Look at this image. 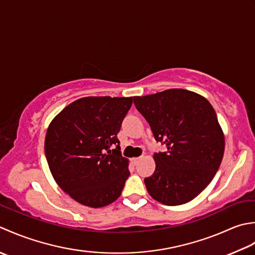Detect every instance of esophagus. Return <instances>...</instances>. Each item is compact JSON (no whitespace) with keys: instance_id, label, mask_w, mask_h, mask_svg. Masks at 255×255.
Returning <instances> with one entry per match:
<instances>
[{"instance_id":"esophagus-1","label":"esophagus","mask_w":255,"mask_h":255,"mask_svg":"<svg viewBox=\"0 0 255 255\" xmlns=\"http://www.w3.org/2000/svg\"><path fill=\"white\" fill-rule=\"evenodd\" d=\"M142 157H134L132 160H133V163L135 164V165H136L138 162H139V159H141Z\"/></svg>"}]
</instances>
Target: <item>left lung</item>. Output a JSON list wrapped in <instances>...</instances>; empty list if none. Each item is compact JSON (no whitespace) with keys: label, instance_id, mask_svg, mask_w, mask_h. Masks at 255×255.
<instances>
[{"label":"left lung","instance_id":"left-lung-1","mask_svg":"<svg viewBox=\"0 0 255 255\" xmlns=\"http://www.w3.org/2000/svg\"><path fill=\"white\" fill-rule=\"evenodd\" d=\"M154 137L167 146L155 153L154 174L144 179L152 198L166 206L193 200L215 177L225 152V135L206 98L185 89L134 97Z\"/></svg>","mask_w":255,"mask_h":255}]
</instances>
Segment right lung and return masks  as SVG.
Segmentation results:
<instances>
[{
  "mask_svg": "<svg viewBox=\"0 0 255 255\" xmlns=\"http://www.w3.org/2000/svg\"><path fill=\"white\" fill-rule=\"evenodd\" d=\"M132 102V97L81 98L50 122L45 137L50 173L79 204L101 208L120 197L129 171L117 135Z\"/></svg>",
  "mask_w": 255,
  "mask_h": 255,
  "instance_id": "obj_1",
  "label": "right lung"
}]
</instances>
